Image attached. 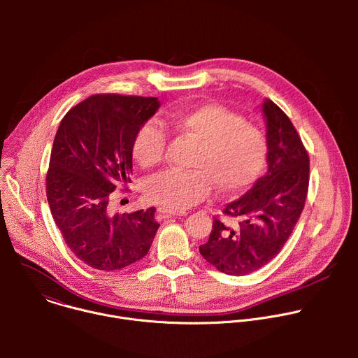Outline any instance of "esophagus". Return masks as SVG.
Here are the masks:
<instances>
[{
  "mask_svg": "<svg viewBox=\"0 0 358 358\" xmlns=\"http://www.w3.org/2000/svg\"><path fill=\"white\" fill-rule=\"evenodd\" d=\"M157 213L163 217V218H174V217H182L184 213H178V211H170L167 208H159Z\"/></svg>",
  "mask_w": 358,
  "mask_h": 358,
  "instance_id": "1",
  "label": "esophagus"
}]
</instances>
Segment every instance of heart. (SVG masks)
<instances>
[{
  "label": "heart",
  "mask_w": 358,
  "mask_h": 358,
  "mask_svg": "<svg viewBox=\"0 0 358 358\" xmlns=\"http://www.w3.org/2000/svg\"><path fill=\"white\" fill-rule=\"evenodd\" d=\"M164 127L182 133L201 145L192 163L195 171H164L148 180L145 196L170 211H184L206 196L213 184L222 194L249 187L264 169L266 138L264 133L238 113L203 103L189 110L171 112L162 119ZM164 131L152 122L144 123L133 141V157L144 169L163 159Z\"/></svg>",
  "instance_id": "obj_1"
}]
</instances>
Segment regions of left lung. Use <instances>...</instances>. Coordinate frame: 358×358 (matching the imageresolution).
<instances>
[{
  "label": "left lung",
  "instance_id": "obj_1",
  "mask_svg": "<svg viewBox=\"0 0 358 358\" xmlns=\"http://www.w3.org/2000/svg\"><path fill=\"white\" fill-rule=\"evenodd\" d=\"M268 171L241 198L227 203L224 214L235 227L214 220L202 258L218 271L243 276L261 269L280 252L304 207L309 188V155L290 119L265 99Z\"/></svg>",
  "mask_w": 358,
  "mask_h": 358
}]
</instances>
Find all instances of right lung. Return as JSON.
<instances>
[{
  "mask_svg": "<svg viewBox=\"0 0 358 358\" xmlns=\"http://www.w3.org/2000/svg\"><path fill=\"white\" fill-rule=\"evenodd\" d=\"M160 108L157 97L94 94L72 108L57 131L46 196L75 257L97 271H120L144 258L160 224L156 208L112 214L109 196L130 182L133 141Z\"/></svg>",
  "mask_w": 358,
  "mask_h": 358,
  "instance_id": "right-lung-1",
  "label": "right lung"
}]
</instances>
